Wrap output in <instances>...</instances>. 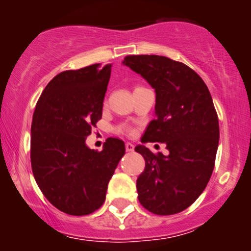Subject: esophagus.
<instances>
[{
    "instance_id": "esophagus-1",
    "label": "esophagus",
    "mask_w": 251,
    "mask_h": 251,
    "mask_svg": "<svg viewBox=\"0 0 251 251\" xmlns=\"http://www.w3.org/2000/svg\"><path fill=\"white\" fill-rule=\"evenodd\" d=\"M125 148H126V151H133L135 146H133L132 143H130V142H127V143L125 144Z\"/></svg>"
}]
</instances>
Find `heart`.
Returning a JSON list of instances; mask_svg holds the SVG:
<instances>
[{"label": "heart", "instance_id": "b5f03b06", "mask_svg": "<svg viewBox=\"0 0 251 251\" xmlns=\"http://www.w3.org/2000/svg\"><path fill=\"white\" fill-rule=\"evenodd\" d=\"M119 132H121V133H131V132H132V130H131V128L128 127V126L124 125V126H121V127H119Z\"/></svg>", "mask_w": 251, "mask_h": 251}]
</instances>
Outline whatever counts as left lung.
Masks as SVG:
<instances>
[{
    "label": "left lung",
    "mask_w": 251,
    "mask_h": 251,
    "mask_svg": "<svg viewBox=\"0 0 251 251\" xmlns=\"http://www.w3.org/2000/svg\"><path fill=\"white\" fill-rule=\"evenodd\" d=\"M123 64L155 91V119L142 143H165L168 155L146 146L135 148L146 161L137 178L140 203L156 215H173L191 206L211 177L220 128L209 88L194 70L163 55H127Z\"/></svg>",
    "instance_id": "obj_1"
}]
</instances>
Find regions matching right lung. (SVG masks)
<instances>
[{"label": "right lung", "mask_w": 251, "mask_h": 251, "mask_svg": "<svg viewBox=\"0 0 251 251\" xmlns=\"http://www.w3.org/2000/svg\"><path fill=\"white\" fill-rule=\"evenodd\" d=\"M111 64L67 70L48 82L31 125V168L44 196L58 210L82 216L105 201L125 144L108 138L100 151L86 138L102 118Z\"/></svg>", "instance_id": "1"}]
</instances>
